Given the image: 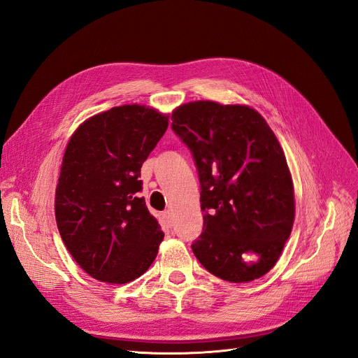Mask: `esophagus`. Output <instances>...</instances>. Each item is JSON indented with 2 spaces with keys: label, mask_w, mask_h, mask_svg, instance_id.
Wrapping results in <instances>:
<instances>
[{
  "label": "esophagus",
  "mask_w": 358,
  "mask_h": 358,
  "mask_svg": "<svg viewBox=\"0 0 358 358\" xmlns=\"http://www.w3.org/2000/svg\"><path fill=\"white\" fill-rule=\"evenodd\" d=\"M162 218H164L165 223H166L168 226H172V211H169V210L164 211V214H162Z\"/></svg>",
  "instance_id": "1"
}]
</instances>
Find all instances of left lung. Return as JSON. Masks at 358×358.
Returning a JSON list of instances; mask_svg holds the SVG:
<instances>
[{"label": "left lung", "mask_w": 358, "mask_h": 358, "mask_svg": "<svg viewBox=\"0 0 358 358\" xmlns=\"http://www.w3.org/2000/svg\"><path fill=\"white\" fill-rule=\"evenodd\" d=\"M201 182L203 229L192 244L202 266L250 282L280 259L294 222V192L282 148L260 114L213 101L182 103L171 116ZM256 254V262H245Z\"/></svg>", "instance_id": "obj_1"}]
</instances>
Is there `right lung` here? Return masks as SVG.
I'll return each instance as SVG.
<instances>
[{
    "instance_id": "add662e5",
    "label": "right lung",
    "mask_w": 358,
    "mask_h": 358,
    "mask_svg": "<svg viewBox=\"0 0 358 358\" xmlns=\"http://www.w3.org/2000/svg\"><path fill=\"white\" fill-rule=\"evenodd\" d=\"M166 128L168 116L155 108L113 107L80 124L65 148L56 224L78 266L98 281H134L157 256L164 232L140 198V177Z\"/></svg>"
}]
</instances>
